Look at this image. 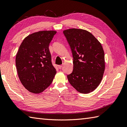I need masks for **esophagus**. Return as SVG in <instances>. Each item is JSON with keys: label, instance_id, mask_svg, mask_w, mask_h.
<instances>
[{"label": "esophagus", "instance_id": "obj_1", "mask_svg": "<svg viewBox=\"0 0 127 127\" xmlns=\"http://www.w3.org/2000/svg\"><path fill=\"white\" fill-rule=\"evenodd\" d=\"M62 66H63V65H58V68L59 69H61L62 68Z\"/></svg>", "mask_w": 127, "mask_h": 127}]
</instances>
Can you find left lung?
I'll list each match as a JSON object with an SVG mask.
<instances>
[{"label": "left lung", "mask_w": 127, "mask_h": 127, "mask_svg": "<svg viewBox=\"0 0 127 127\" xmlns=\"http://www.w3.org/2000/svg\"><path fill=\"white\" fill-rule=\"evenodd\" d=\"M63 34L70 47L73 70L67 77L81 93L93 91L100 83L105 70L104 52L92 34L80 29H69Z\"/></svg>", "instance_id": "8db88e82"}]
</instances>
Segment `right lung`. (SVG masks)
I'll use <instances>...</instances> for the list:
<instances>
[{"instance_id": "add662e5", "label": "right lung", "mask_w": 127, "mask_h": 127, "mask_svg": "<svg viewBox=\"0 0 127 127\" xmlns=\"http://www.w3.org/2000/svg\"><path fill=\"white\" fill-rule=\"evenodd\" d=\"M55 31H41L23 40L16 57V66L21 83L27 90L40 93L46 90L56 74L52 64L49 45Z\"/></svg>"}]
</instances>
